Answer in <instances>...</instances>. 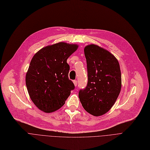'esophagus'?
<instances>
[{"label":"esophagus","mask_w":150,"mask_h":150,"mask_svg":"<svg viewBox=\"0 0 150 150\" xmlns=\"http://www.w3.org/2000/svg\"><path fill=\"white\" fill-rule=\"evenodd\" d=\"M73 83H74V86H75V87H76V86H77V81H76V80H74V81H73Z\"/></svg>","instance_id":"obj_1"}]
</instances>
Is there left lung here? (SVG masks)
I'll list each match as a JSON object with an SVG mask.
<instances>
[{"mask_svg":"<svg viewBox=\"0 0 150 150\" xmlns=\"http://www.w3.org/2000/svg\"><path fill=\"white\" fill-rule=\"evenodd\" d=\"M84 52L88 81L78 97L86 111L93 116H101L111 109L120 92L119 62L111 53L96 44L86 45Z\"/></svg>","mask_w":150,"mask_h":150,"instance_id":"1","label":"left lung"}]
</instances>
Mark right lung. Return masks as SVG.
I'll use <instances>...</instances> for the list:
<instances>
[{"mask_svg": "<svg viewBox=\"0 0 150 150\" xmlns=\"http://www.w3.org/2000/svg\"><path fill=\"white\" fill-rule=\"evenodd\" d=\"M78 47V44L60 42L43 47L31 59L25 83L31 101L41 111H57L74 89L68 77L67 59Z\"/></svg>", "mask_w": 150, "mask_h": 150, "instance_id": "right-lung-1", "label": "right lung"}]
</instances>
